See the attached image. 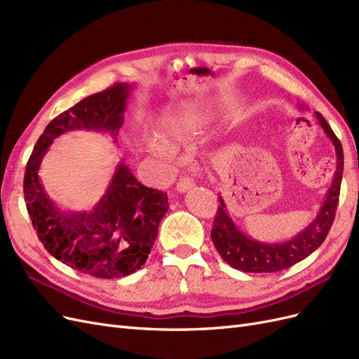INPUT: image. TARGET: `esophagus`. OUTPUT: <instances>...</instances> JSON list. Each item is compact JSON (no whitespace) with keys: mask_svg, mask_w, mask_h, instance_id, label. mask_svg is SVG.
<instances>
[{"mask_svg":"<svg viewBox=\"0 0 359 359\" xmlns=\"http://www.w3.org/2000/svg\"><path fill=\"white\" fill-rule=\"evenodd\" d=\"M194 187V182H193V180H190V178H180V181H178V184H177V191L178 193H187L189 190H191Z\"/></svg>","mask_w":359,"mask_h":359,"instance_id":"esophagus-1","label":"esophagus"}]
</instances>
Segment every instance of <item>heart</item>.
<instances>
[{"mask_svg": "<svg viewBox=\"0 0 359 359\" xmlns=\"http://www.w3.org/2000/svg\"><path fill=\"white\" fill-rule=\"evenodd\" d=\"M206 114L203 109L193 104H181V106H169L168 109L161 114L158 121V135L170 140V142H181L184 139H189L196 135L198 130L202 127L206 119ZM148 148L151 153L160 157L170 158L173 157V148L163 142L161 139H149Z\"/></svg>", "mask_w": 359, "mask_h": 359, "instance_id": "1", "label": "heart"}]
</instances>
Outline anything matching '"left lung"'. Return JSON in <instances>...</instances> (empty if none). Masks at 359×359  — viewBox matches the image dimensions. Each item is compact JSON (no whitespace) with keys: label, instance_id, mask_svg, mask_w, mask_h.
I'll return each instance as SVG.
<instances>
[{"label":"left lung","instance_id":"8db88e82","mask_svg":"<svg viewBox=\"0 0 359 359\" xmlns=\"http://www.w3.org/2000/svg\"><path fill=\"white\" fill-rule=\"evenodd\" d=\"M299 107L304 109L302 104ZM314 116H316L325 135L330 137L337 156L335 173L331 187L327 191V196H325L316 219L286 241H257L255 238L245 235L235 224L223 196L219 194L220 205L214 219L211 238L217 252H219L224 262L229 264L232 268L243 271V273H276V271L286 269L301 262L302 259L310 256L314 250H318L325 241V238H327L334 222L337 203H339L344 161L340 140L334 135L327 119L319 112H314Z\"/></svg>","mask_w":359,"mask_h":359}]
</instances>
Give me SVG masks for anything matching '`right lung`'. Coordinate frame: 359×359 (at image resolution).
I'll list each match as a JSON object with an SVG mask.
<instances>
[{
	"instance_id": "obj_1",
	"label": "right lung",
	"mask_w": 359,
	"mask_h": 359,
	"mask_svg": "<svg viewBox=\"0 0 359 359\" xmlns=\"http://www.w3.org/2000/svg\"><path fill=\"white\" fill-rule=\"evenodd\" d=\"M135 83H116L81 100L45 128L27 163L24 194L39 240L62 264L99 278H119L140 269L168 212V194L140 184L121 160L102 199L91 210H62L39 177L53 139L86 130L109 135L116 144Z\"/></svg>"
}]
</instances>
